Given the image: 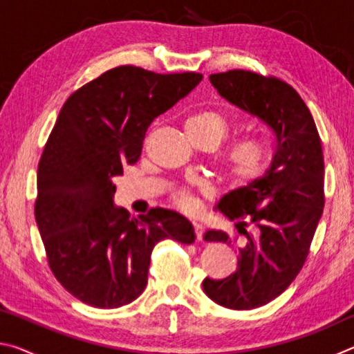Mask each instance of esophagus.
<instances>
[{"instance_id":"1","label":"esophagus","mask_w":354,"mask_h":354,"mask_svg":"<svg viewBox=\"0 0 354 354\" xmlns=\"http://www.w3.org/2000/svg\"><path fill=\"white\" fill-rule=\"evenodd\" d=\"M194 232H195L196 242H200L203 239V225L198 223V221H194Z\"/></svg>"}]
</instances>
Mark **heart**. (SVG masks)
Listing matches in <instances>:
<instances>
[{"instance_id": "1", "label": "heart", "mask_w": 354, "mask_h": 354, "mask_svg": "<svg viewBox=\"0 0 354 354\" xmlns=\"http://www.w3.org/2000/svg\"><path fill=\"white\" fill-rule=\"evenodd\" d=\"M189 136H206L215 142V145L227 134V122L223 115L214 111H205L192 115L185 122ZM267 165V153L261 142L247 139L237 142L223 156V167L227 178L232 183L248 184L259 178ZM175 205L183 211H194L196 206L194 192L183 187L173 194Z\"/></svg>"}]
</instances>
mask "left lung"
<instances>
[{
  "mask_svg": "<svg viewBox=\"0 0 354 354\" xmlns=\"http://www.w3.org/2000/svg\"><path fill=\"white\" fill-rule=\"evenodd\" d=\"M209 80L221 97L267 131L274 149L263 176L231 190L217 205L245 236L237 247V270L225 279L203 281V290L220 306L250 310L279 297L306 261L325 206L322 140L308 106L287 82L247 70ZM250 224L254 231L248 233ZM205 241L232 242L215 230Z\"/></svg>",
  "mask_w": 354,
  "mask_h": 354,
  "instance_id": "left-lung-1",
  "label": "left lung"
}]
</instances>
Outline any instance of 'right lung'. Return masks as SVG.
<instances>
[{"instance_id":"add662e5","label":"right lung","mask_w":354,"mask_h":354,"mask_svg":"<svg viewBox=\"0 0 354 354\" xmlns=\"http://www.w3.org/2000/svg\"><path fill=\"white\" fill-rule=\"evenodd\" d=\"M201 80L122 65L77 88L59 112L39 162L34 212L53 274L88 306L134 301L147 287L154 245L195 241L190 221L170 209L131 217L117 207L112 179L139 160L153 120Z\"/></svg>"}]
</instances>
